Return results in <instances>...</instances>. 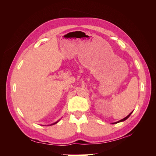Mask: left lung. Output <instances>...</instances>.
<instances>
[{
  "mask_svg": "<svg viewBox=\"0 0 156 156\" xmlns=\"http://www.w3.org/2000/svg\"><path fill=\"white\" fill-rule=\"evenodd\" d=\"M133 111H132L131 112H130L129 114L127 115L126 117H125L124 119H122V120H119V121H118V122H114V123H112V124H117V123H119V122H124V121H125L126 120H127V119H128V118L130 116V115H131V113L133 112Z\"/></svg>",
  "mask_w": 156,
  "mask_h": 156,
  "instance_id": "8db88e82",
  "label": "left lung"
}]
</instances>
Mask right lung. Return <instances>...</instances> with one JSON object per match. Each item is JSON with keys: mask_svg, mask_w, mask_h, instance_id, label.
I'll return each mask as SVG.
<instances>
[{"mask_svg": "<svg viewBox=\"0 0 156 156\" xmlns=\"http://www.w3.org/2000/svg\"><path fill=\"white\" fill-rule=\"evenodd\" d=\"M60 121V120H58V121H56V122H55V123H53V124H50V125H48V126H52V125H54V124H56V123H58V122Z\"/></svg>", "mask_w": 156, "mask_h": 156, "instance_id": "right-lung-1", "label": "right lung"}]
</instances>
